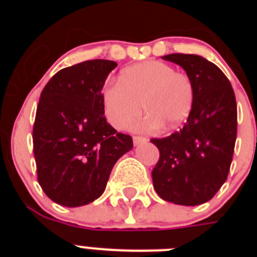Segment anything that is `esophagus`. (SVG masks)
<instances>
[{"instance_id":"1","label":"esophagus","mask_w":257,"mask_h":257,"mask_svg":"<svg viewBox=\"0 0 257 257\" xmlns=\"http://www.w3.org/2000/svg\"><path fill=\"white\" fill-rule=\"evenodd\" d=\"M133 140H134V144L139 145L142 144V143L147 142V138H144V136H134Z\"/></svg>"}]
</instances>
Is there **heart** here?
<instances>
[{"instance_id": "heart-1", "label": "heart", "mask_w": 257, "mask_h": 257, "mask_svg": "<svg viewBox=\"0 0 257 257\" xmlns=\"http://www.w3.org/2000/svg\"><path fill=\"white\" fill-rule=\"evenodd\" d=\"M104 114L109 123L123 130L139 117L148 115L138 127L152 128L163 123L175 128L187 121L194 103L192 79L162 61H143L119 74L118 83L106 86L101 94Z\"/></svg>"}]
</instances>
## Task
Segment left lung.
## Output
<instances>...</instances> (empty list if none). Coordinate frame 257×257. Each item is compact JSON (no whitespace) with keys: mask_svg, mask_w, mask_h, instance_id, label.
<instances>
[{"mask_svg":"<svg viewBox=\"0 0 257 257\" xmlns=\"http://www.w3.org/2000/svg\"><path fill=\"white\" fill-rule=\"evenodd\" d=\"M180 65L194 88L192 112L179 131L151 142L160 151L152 171L153 187L175 205L210 201L225 183L237 139V103L219 67L193 54L162 56Z\"/></svg>","mask_w":257,"mask_h":257,"instance_id":"left-lung-1","label":"left lung"}]
</instances>
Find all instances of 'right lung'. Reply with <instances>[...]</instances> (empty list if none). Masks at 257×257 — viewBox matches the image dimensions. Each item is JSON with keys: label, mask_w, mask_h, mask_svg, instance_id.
I'll use <instances>...</instances> for the list:
<instances>
[{"label": "right lung", "mask_w": 257, "mask_h": 257, "mask_svg": "<svg viewBox=\"0 0 257 257\" xmlns=\"http://www.w3.org/2000/svg\"><path fill=\"white\" fill-rule=\"evenodd\" d=\"M115 67L104 59L82 61L59 70L41 92L32 135L37 180L65 207L99 198L114 163L134 147L104 115L101 88Z\"/></svg>", "instance_id": "add662e5"}]
</instances>
